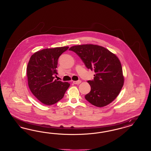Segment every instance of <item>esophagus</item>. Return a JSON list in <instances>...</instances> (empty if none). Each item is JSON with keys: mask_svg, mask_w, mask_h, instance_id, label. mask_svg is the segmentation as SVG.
<instances>
[{"mask_svg": "<svg viewBox=\"0 0 151 151\" xmlns=\"http://www.w3.org/2000/svg\"><path fill=\"white\" fill-rule=\"evenodd\" d=\"M81 82V80H78V81H73V83L74 84H76V85H78L80 84V83Z\"/></svg>", "mask_w": 151, "mask_h": 151, "instance_id": "1", "label": "esophagus"}]
</instances>
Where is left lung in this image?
Wrapping results in <instances>:
<instances>
[{
    "label": "left lung",
    "instance_id": "obj_1",
    "mask_svg": "<svg viewBox=\"0 0 151 151\" xmlns=\"http://www.w3.org/2000/svg\"><path fill=\"white\" fill-rule=\"evenodd\" d=\"M69 50L81 58L87 69L95 73L87 82L91 91L85 97L92 105L102 107L119 95L124 83L121 62L116 55L104 47L93 44L73 46Z\"/></svg>",
    "mask_w": 151,
    "mask_h": 151
}]
</instances>
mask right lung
<instances>
[{
	"label": "right lung",
	"mask_w": 151,
	"mask_h": 151,
	"mask_svg": "<svg viewBox=\"0 0 151 151\" xmlns=\"http://www.w3.org/2000/svg\"><path fill=\"white\" fill-rule=\"evenodd\" d=\"M69 46L58 47L38 51L32 55L27 64L28 85L32 94L46 105L61 100L70 86L68 82L54 80L60 56Z\"/></svg>",
	"instance_id": "1"
}]
</instances>
